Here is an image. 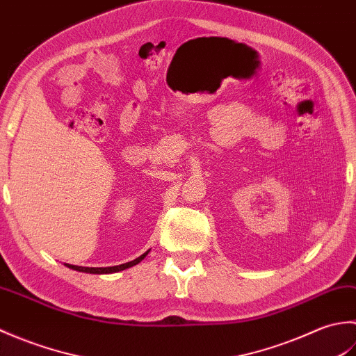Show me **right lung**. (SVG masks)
Returning a JSON list of instances; mask_svg holds the SVG:
<instances>
[{
  "label": "right lung",
  "mask_w": 356,
  "mask_h": 356,
  "mask_svg": "<svg viewBox=\"0 0 356 356\" xmlns=\"http://www.w3.org/2000/svg\"><path fill=\"white\" fill-rule=\"evenodd\" d=\"M149 251H147L145 254H142L140 257H138V259L133 260V261H128V263H124V264H119V266H110V268H84V266H74V264H67V268L70 269H74V270H79V272H87V274H113V272H119V270H124V269H128L134 266V264L140 263L143 259H145L147 254Z\"/></svg>",
  "instance_id": "add662e5"
}]
</instances>
